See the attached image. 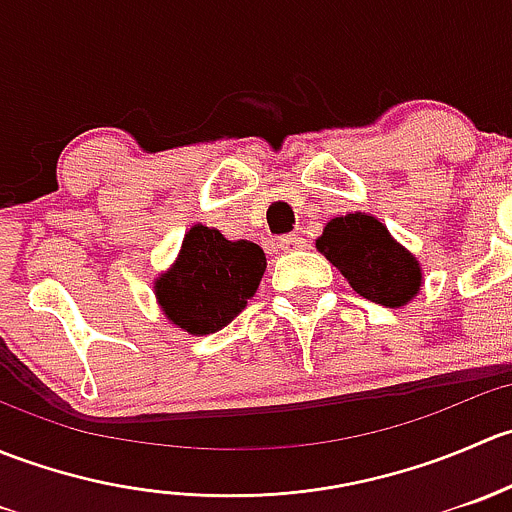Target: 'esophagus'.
I'll return each instance as SVG.
<instances>
[{
	"label": "esophagus",
	"mask_w": 512,
	"mask_h": 512,
	"mask_svg": "<svg viewBox=\"0 0 512 512\" xmlns=\"http://www.w3.org/2000/svg\"><path fill=\"white\" fill-rule=\"evenodd\" d=\"M277 247H280L282 252H294V250H302L304 247V240L299 235H282L280 242H277Z\"/></svg>",
	"instance_id": "1"
}]
</instances>
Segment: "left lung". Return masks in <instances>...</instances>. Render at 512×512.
Here are the masks:
<instances>
[{
  "mask_svg": "<svg viewBox=\"0 0 512 512\" xmlns=\"http://www.w3.org/2000/svg\"><path fill=\"white\" fill-rule=\"evenodd\" d=\"M317 250L342 272L361 297L384 307H404L421 287V267L384 225L366 213L334 218Z\"/></svg>",
  "mask_w": 512,
  "mask_h": 512,
  "instance_id": "8db88e82",
  "label": "left lung"
}]
</instances>
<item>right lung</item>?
Returning a JSON list of instances; mask_svg holds the SVG:
<instances>
[{"instance_id": "obj_1", "label": "right lung", "mask_w": 512, "mask_h": 512, "mask_svg": "<svg viewBox=\"0 0 512 512\" xmlns=\"http://www.w3.org/2000/svg\"><path fill=\"white\" fill-rule=\"evenodd\" d=\"M265 252L247 240H225L220 230L190 227L173 270L158 277L165 317L190 334H213L245 309L265 275Z\"/></svg>"}]
</instances>
